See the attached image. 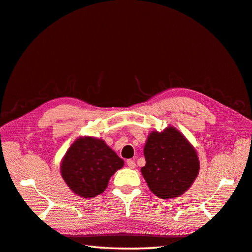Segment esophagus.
Segmentation results:
<instances>
[{
  "label": "esophagus",
  "instance_id": "1",
  "mask_svg": "<svg viewBox=\"0 0 252 252\" xmlns=\"http://www.w3.org/2000/svg\"><path fill=\"white\" fill-rule=\"evenodd\" d=\"M126 163H127V165H128V167H129V168H135L136 167V163H135V161L131 160V158H129V160H127Z\"/></svg>",
  "mask_w": 252,
  "mask_h": 252
}]
</instances>
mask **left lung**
<instances>
[{
  "label": "left lung",
  "mask_w": 252,
  "mask_h": 252,
  "mask_svg": "<svg viewBox=\"0 0 252 252\" xmlns=\"http://www.w3.org/2000/svg\"><path fill=\"white\" fill-rule=\"evenodd\" d=\"M146 165L141 174L148 187L162 199L182 196L199 173V158L194 148L175 127L152 131L143 149Z\"/></svg>",
  "instance_id": "left-lung-1"
}]
</instances>
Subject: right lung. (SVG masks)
I'll return each mask as SVG.
<instances>
[{"mask_svg":"<svg viewBox=\"0 0 252 252\" xmlns=\"http://www.w3.org/2000/svg\"><path fill=\"white\" fill-rule=\"evenodd\" d=\"M124 161L102 139L79 137L62 160V177L70 190L83 198H94L105 190L111 176Z\"/></svg>","mask_w":252,"mask_h":252,"instance_id":"1","label":"right lung"}]
</instances>
